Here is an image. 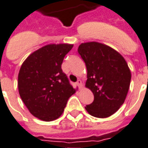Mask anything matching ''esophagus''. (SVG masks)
Instances as JSON below:
<instances>
[{
  "label": "esophagus",
  "instance_id": "esophagus-1",
  "mask_svg": "<svg viewBox=\"0 0 148 148\" xmlns=\"http://www.w3.org/2000/svg\"><path fill=\"white\" fill-rule=\"evenodd\" d=\"M76 85H77L78 86H79V88L81 89L82 88V82L81 80H78L77 82H76Z\"/></svg>",
  "mask_w": 148,
  "mask_h": 148
}]
</instances>
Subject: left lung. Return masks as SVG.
I'll return each instance as SVG.
<instances>
[{"label":"left lung","instance_id":"8db88e82","mask_svg":"<svg viewBox=\"0 0 148 148\" xmlns=\"http://www.w3.org/2000/svg\"><path fill=\"white\" fill-rule=\"evenodd\" d=\"M78 53L87 69L86 88L94 95V101L86 106L88 114L104 119L115 113L125 102L132 74L119 52L97 42L79 45Z\"/></svg>","mask_w":148,"mask_h":148}]
</instances>
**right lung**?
I'll use <instances>...</instances> for the list:
<instances>
[{"instance_id":"1","label":"right lung","mask_w":148,"mask_h":148,"mask_svg":"<svg viewBox=\"0 0 148 148\" xmlns=\"http://www.w3.org/2000/svg\"><path fill=\"white\" fill-rule=\"evenodd\" d=\"M73 44H49L37 49L23 62L18 74L22 101L34 116L45 121L60 118L75 89L62 70L65 56Z\"/></svg>"}]
</instances>
